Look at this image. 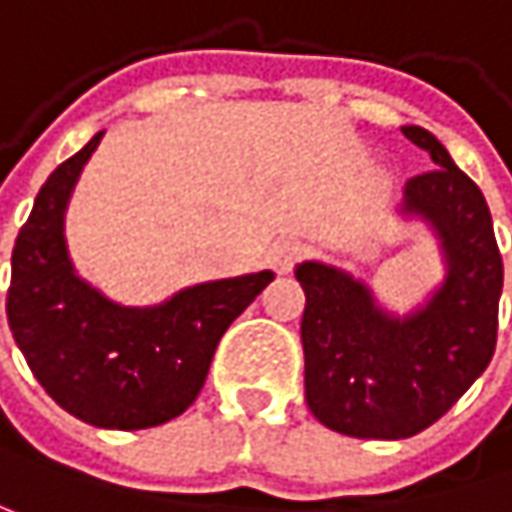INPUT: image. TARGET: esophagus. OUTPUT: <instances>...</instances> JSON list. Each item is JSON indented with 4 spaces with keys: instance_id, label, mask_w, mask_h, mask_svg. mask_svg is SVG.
I'll return each instance as SVG.
<instances>
[{
    "instance_id": "obj_1",
    "label": "esophagus",
    "mask_w": 512,
    "mask_h": 512,
    "mask_svg": "<svg viewBox=\"0 0 512 512\" xmlns=\"http://www.w3.org/2000/svg\"><path fill=\"white\" fill-rule=\"evenodd\" d=\"M303 253H306V247L297 238H279L271 247V253H268V262H271L276 274H288L303 259Z\"/></svg>"
}]
</instances>
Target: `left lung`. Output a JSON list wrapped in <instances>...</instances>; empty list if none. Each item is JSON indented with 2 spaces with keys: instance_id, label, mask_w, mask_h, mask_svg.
I'll use <instances>...</instances> for the list:
<instances>
[{
  "instance_id": "left-lung-1",
  "label": "left lung",
  "mask_w": 512,
  "mask_h": 512,
  "mask_svg": "<svg viewBox=\"0 0 512 512\" xmlns=\"http://www.w3.org/2000/svg\"><path fill=\"white\" fill-rule=\"evenodd\" d=\"M402 133L434 168L405 183L402 218L425 221L440 241L446 276L408 314H393L373 288L326 262H300L306 402L326 428L361 440H405L437 422L495 352L504 265L490 206L434 133Z\"/></svg>"
}]
</instances>
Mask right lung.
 Returning <instances> with one entry per match:
<instances>
[{
  "mask_svg": "<svg viewBox=\"0 0 512 512\" xmlns=\"http://www.w3.org/2000/svg\"><path fill=\"white\" fill-rule=\"evenodd\" d=\"M104 130L43 183L11 256L8 326L34 379L95 428H154L201 393L221 335L271 271L201 282L160 306H119L75 274L66 206Z\"/></svg>",
  "mask_w": 512,
  "mask_h": 512,
  "instance_id": "right-lung-1",
  "label": "right lung"
}]
</instances>
